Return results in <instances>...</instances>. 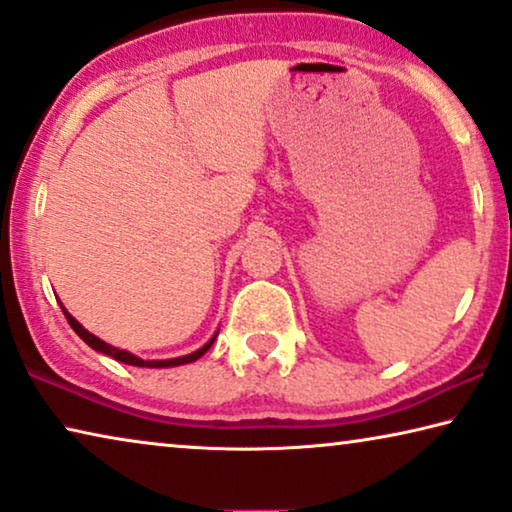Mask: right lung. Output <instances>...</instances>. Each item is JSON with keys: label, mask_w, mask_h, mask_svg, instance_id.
Masks as SVG:
<instances>
[{"label": "right lung", "mask_w": 512, "mask_h": 512, "mask_svg": "<svg viewBox=\"0 0 512 512\" xmlns=\"http://www.w3.org/2000/svg\"><path fill=\"white\" fill-rule=\"evenodd\" d=\"M60 308H62V313H64V318H67V322L71 325V329L76 331L78 336L83 338L85 343L90 345L92 350H97V352H104V355H109V357H113V359H118V362H122V364H129V366H143V369H169V366H183V364H190V362H197V359L204 355V352L211 348L213 345V341H215V336H218V331H215V334L208 338V341L201 345L199 350H194V352H190V355H183V357H174V359H141V357H136L134 352H129V350H120V348H115V345H111V343H106V341H102V338H97L95 334H90L88 329H85L81 322H78L74 315H71L67 308L62 306V301H60Z\"/></svg>", "instance_id": "add662e5"}]
</instances>
